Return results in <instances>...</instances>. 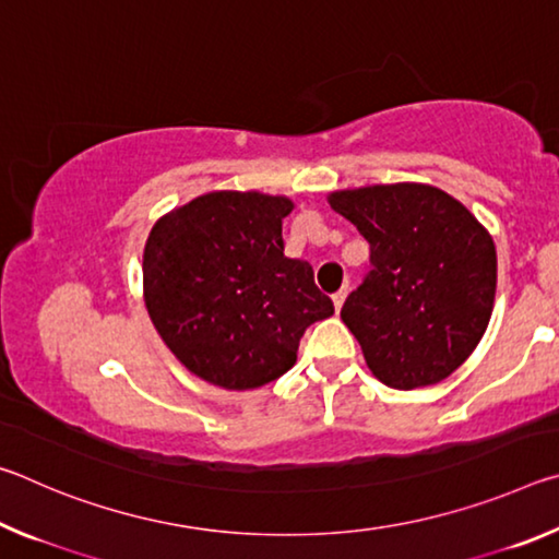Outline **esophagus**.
<instances>
[{"mask_svg":"<svg viewBox=\"0 0 559 559\" xmlns=\"http://www.w3.org/2000/svg\"><path fill=\"white\" fill-rule=\"evenodd\" d=\"M347 286H343V288H340L337 293H335V296H333V302H335V308L340 310V308H343V302H345V298H347Z\"/></svg>","mask_w":559,"mask_h":559,"instance_id":"esophagus-1","label":"esophagus"}]
</instances>
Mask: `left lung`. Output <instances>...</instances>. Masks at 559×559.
<instances>
[{"instance_id": "8db88e82", "label": "left lung", "mask_w": 559, "mask_h": 559, "mask_svg": "<svg viewBox=\"0 0 559 559\" xmlns=\"http://www.w3.org/2000/svg\"><path fill=\"white\" fill-rule=\"evenodd\" d=\"M370 243V269L340 318L394 390L429 386L466 362L496 298V243L466 206L429 185L330 194Z\"/></svg>"}]
</instances>
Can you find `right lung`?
Wrapping results in <instances>:
<instances>
[{"label":"right lung","instance_id":"right-lung-1","mask_svg":"<svg viewBox=\"0 0 559 559\" xmlns=\"http://www.w3.org/2000/svg\"><path fill=\"white\" fill-rule=\"evenodd\" d=\"M293 202L210 192L163 216L143 257L145 306L189 372L224 390H253L296 365L316 320L335 313L308 261L283 253Z\"/></svg>","mask_w":559,"mask_h":559}]
</instances>
